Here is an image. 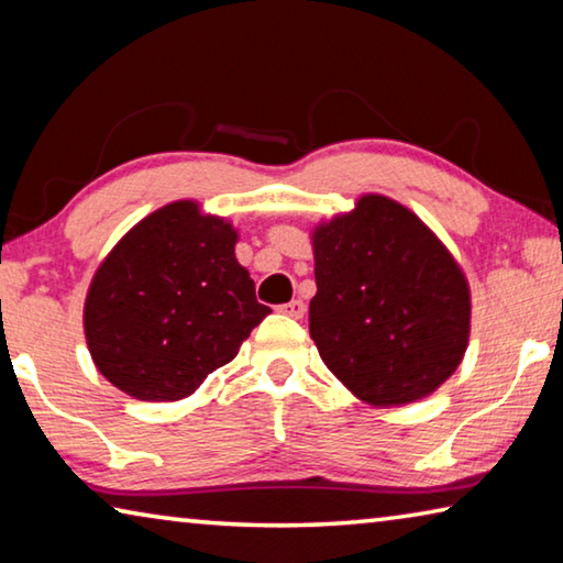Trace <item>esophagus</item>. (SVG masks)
Wrapping results in <instances>:
<instances>
[{"instance_id": "1", "label": "esophagus", "mask_w": 563, "mask_h": 563, "mask_svg": "<svg viewBox=\"0 0 563 563\" xmlns=\"http://www.w3.org/2000/svg\"><path fill=\"white\" fill-rule=\"evenodd\" d=\"M280 312H285V316H288V318L300 320V318L305 316V302H302V300L285 302V305H280Z\"/></svg>"}]
</instances>
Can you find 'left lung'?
<instances>
[{"label": "left lung", "mask_w": 563, "mask_h": 563, "mask_svg": "<svg viewBox=\"0 0 563 563\" xmlns=\"http://www.w3.org/2000/svg\"><path fill=\"white\" fill-rule=\"evenodd\" d=\"M310 243V338L330 373L369 407L437 393L472 332L470 280L450 247L383 194L312 225Z\"/></svg>", "instance_id": "1"}]
</instances>
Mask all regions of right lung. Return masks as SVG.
<instances>
[{"mask_svg": "<svg viewBox=\"0 0 563 563\" xmlns=\"http://www.w3.org/2000/svg\"><path fill=\"white\" fill-rule=\"evenodd\" d=\"M238 231L198 201L161 206L111 247L84 300L93 365L144 402L194 395L268 316L235 258Z\"/></svg>", "mask_w": 563, "mask_h": 563, "instance_id": "add662e5", "label": "right lung"}]
</instances>
